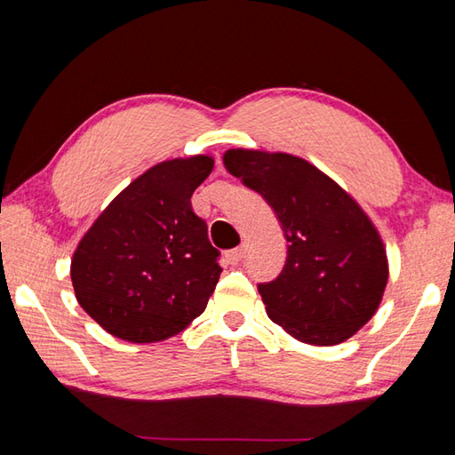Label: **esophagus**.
Listing matches in <instances>:
<instances>
[{
    "mask_svg": "<svg viewBox=\"0 0 455 455\" xmlns=\"http://www.w3.org/2000/svg\"><path fill=\"white\" fill-rule=\"evenodd\" d=\"M244 256H246V248H244V246H238V248H235V250H230V252L227 254L228 262L233 264V266H236V264L243 262Z\"/></svg>",
    "mask_w": 455,
    "mask_h": 455,
    "instance_id": "34e87169",
    "label": "esophagus"
}]
</instances>
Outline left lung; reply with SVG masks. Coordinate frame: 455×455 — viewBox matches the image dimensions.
Masks as SVG:
<instances>
[{"instance_id": "1", "label": "left lung", "mask_w": 455, "mask_h": 455, "mask_svg": "<svg viewBox=\"0 0 455 455\" xmlns=\"http://www.w3.org/2000/svg\"><path fill=\"white\" fill-rule=\"evenodd\" d=\"M222 162L267 201L285 233L282 274L258 285L267 316L305 344L354 336L375 315L389 279L387 250L360 203L293 154L228 148Z\"/></svg>"}]
</instances>
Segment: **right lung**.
Instances as JSON below:
<instances>
[{"mask_svg":"<svg viewBox=\"0 0 455 455\" xmlns=\"http://www.w3.org/2000/svg\"><path fill=\"white\" fill-rule=\"evenodd\" d=\"M212 166L209 154L156 164L82 236L70 264L74 293L103 331L134 344L162 342L205 311L222 269L191 196Z\"/></svg>","mask_w":455,"mask_h":455,"instance_id":"1","label":"right lung"}]
</instances>
